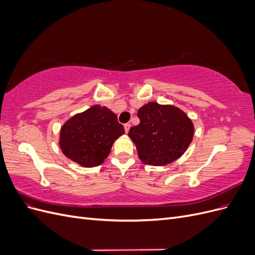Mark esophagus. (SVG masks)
Returning <instances> with one entry per match:
<instances>
[{"mask_svg":"<svg viewBox=\"0 0 255 255\" xmlns=\"http://www.w3.org/2000/svg\"><path fill=\"white\" fill-rule=\"evenodd\" d=\"M130 128V123H126L125 125V129H126V133H128V129Z\"/></svg>","mask_w":255,"mask_h":255,"instance_id":"34e87169","label":"esophagus"}]
</instances>
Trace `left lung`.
Returning a JSON list of instances; mask_svg holds the SVG:
<instances>
[{
    "label": "left lung",
    "mask_w": 255,
    "mask_h": 255,
    "mask_svg": "<svg viewBox=\"0 0 255 255\" xmlns=\"http://www.w3.org/2000/svg\"><path fill=\"white\" fill-rule=\"evenodd\" d=\"M137 116L140 123L130 128L128 135L145 165L171 164L183 155L192 141L194 123L179 107L149 102L138 110Z\"/></svg>",
    "instance_id": "1"
}]
</instances>
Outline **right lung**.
Segmentation results:
<instances>
[{"mask_svg": "<svg viewBox=\"0 0 255 255\" xmlns=\"http://www.w3.org/2000/svg\"><path fill=\"white\" fill-rule=\"evenodd\" d=\"M125 134L117 115L106 106L94 105L68 119L60 128L59 148L69 159L82 167L101 165L113 143Z\"/></svg>", "mask_w": 255, "mask_h": 255, "instance_id": "1", "label": "right lung"}]
</instances>
